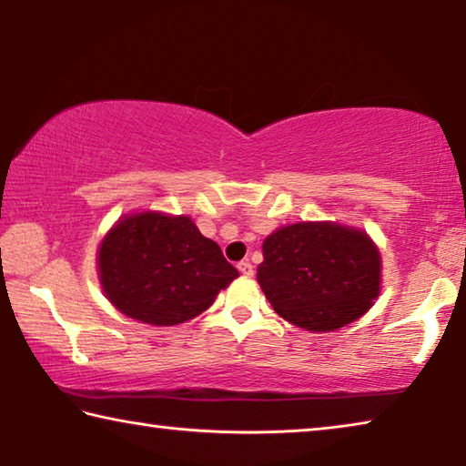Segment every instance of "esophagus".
<instances>
[{
	"instance_id": "obj_1",
	"label": "esophagus",
	"mask_w": 466,
	"mask_h": 466,
	"mask_svg": "<svg viewBox=\"0 0 466 466\" xmlns=\"http://www.w3.org/2000/svg\"><path fill=\"white\" fill-rule=\"evenodd\" d=\"M238 271L244 275V278H250V275L255 273V271H252V263L250 261H240L238 263Z\"/></svg>"
}]
</instances>
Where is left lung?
<instances>
[{
    "instance_id": "left-lung-1",
    "label": "left lung",
    "mask_w": 466,
    "mask_h": 466,
    "mask_svg": "<svg viewBox=\"0 0 466 466\" xmlns=\"http://www.w3.org/2000/svg\"><path fill=\"white\" fill-rule=\"evenodd\" d=\"M263 257L257 281L273 310L312 333L350 325L380 294V252L356 228L283 226L265 238Z\"/></svg>"
}]
</instances>
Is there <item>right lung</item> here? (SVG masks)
Instances as JSON below:
<instances>
[{
    "instance_id": "right-lung-1",
    "label": "right lung",
    "mask_w": 466,
    "mask_h": 466,
    "mask_svg": "<svg viewBox=\"0 0 466 466\" xmlns=\"http://www.w3.org/2000/svg\"><path fill=\"white\" fill-rule=\"evenodd\" d=\"M98 275L116 310L172 327L208 310L238 271L191 218L144 211L119 219L105 236Z\"/></svg>"
}]
</instances>
